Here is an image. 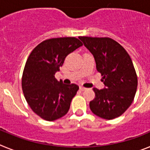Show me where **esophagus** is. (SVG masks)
Segmentation results:
<instances>
[{"instance_id": "1", "label": "esophagus", "mask_w": 150, "mask_h": 150, "mask_svg": "<svg viewBox=\"0 0 150 150\" xmlns=\"http://www.w3.org/2000/svg\"><path fill=\"white\" fill-rule=\"evenodd\" d=\"M79 89L81 90V91H85V90H86L87 88H85V87H83V86H80L79 87Z\"/></svg>"}]
</instances>
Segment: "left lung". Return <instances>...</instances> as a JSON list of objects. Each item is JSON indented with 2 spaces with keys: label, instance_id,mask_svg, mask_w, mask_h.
<instances>
[{
  "label": "left lung",
  "instance_id": "8db88e82",
  "mask_svg": "<svg viewBox=\"0 0 150 150\" xmlns=\"http://www.w3.org/2000/svg\"><path fill=\"white\" fill-rule=\"evenodd\" d=\"M95 58L96 69L105 88H93L95 97L90 101L91 112L105 120H113L131 106L137 87V76L126 50L109 38L79 37Z\"/></svg>",
  "mask_w": 150,
  "mask_h": 150
}]
</instances>
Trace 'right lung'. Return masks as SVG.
Here are the masks:
<instances>
[{"mask_svg": "<svg viewBox=\"0 0 150 150\" xmlns=\"http://www.w3.org/2000/svg\"><path fill=\"white\" fill-rule=\"evenodd\" d=\"M81 46L76 38H52L41 42L29 55L22 74V91L30 109L43 120L54 121L68 112L79 86L58 81L55 74L66 56Z\"/></svg>", "mask_w": 150, "mask_h": 150, "instance_id": "add662e5", "label": "right lung"}]
</instances>
